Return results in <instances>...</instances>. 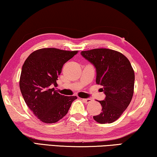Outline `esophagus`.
Masks as SVG:
<instances>
[{"label":"esophagus","mask_w":157,"mask_h":157,"mask_svg":"<svg viewBox=\"0 0 157 157\" xmlns=\"http://www.w3.org/2000/svg\"><path fill=\"white\" fill-rule=\"evenodd\" d=\"M82 99V101L85 103H86V104H89V103L92 101V99Z\"/></svg>","instance_id":"obj_1"}]
</instances>
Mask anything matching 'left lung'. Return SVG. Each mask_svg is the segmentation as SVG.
I'll list each match as a JSON object with an SVG mask.
<instances>
[{
	"label": "left lung",
	"mask_w": 157,
	"mask_h": 157,
	"mask_svg": "<svg viewBox=\"0 0 157 157\" xmlns=\"http://www.w3.org/2000/svg\"><path fill=\"white\" fill-rule=\"evenodd\" d=\"M81 55L95 67L96 83L102 86L101 90L106 95L104 100L99 101L101 112L93 118L101 124L113 123L132 100L135 83L132 65L122 53L109 48L84 51Z\"/></svg>",
	"instance_id": "obj_1"
}]
</instances>
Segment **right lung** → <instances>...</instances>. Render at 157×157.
<instances>
[{
  "mask_svg": "<svg viewBox=\"0 0 157 157\" xmlns=\"http://www.w3.org/2000/svg\"><path fill=\"white\" fill-rule=\"evenodd\" d=\"M45 48L32 53L22 67L20 88L25 103L43 123H54L66 115L76 96L65 97L52 86H57L58 77L63 65L78 53Z\"/></svg>",
  "mask_w": 157,
  "mask_h": 157,
  "instance_id": "1",
  "label": "right lung"
}]
</instances>
